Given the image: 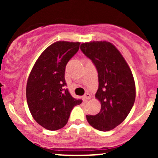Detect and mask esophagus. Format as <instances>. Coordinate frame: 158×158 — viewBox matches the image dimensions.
Returning <instances> with one entry per match:
<instances>
[{"instance_id": "1", "label": "esophagus", "mask_w": 158, "mask_h": 158, "mask_svg": "<svg viewBox=\"0 0 158 158\" xmlns=\"http://www.w3.org/2000/svg\"><path fill=\"white\" fill-rule=\"evenodd\" d=\"M90 98H91V95L89 93H85V95H83V99L85 100V101H86V100L90 99Z\"/></svg>"}]
</instances>
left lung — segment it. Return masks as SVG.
<instances>
[{
    "instance_id": "obj_1",
    "label": "left lung",
    "mask_w": 158,
    "mask_h": 158,
    "mask_svg": "<svg viewBox=\"0 0 158 158\" xmlns=\"http://www.w3.org/2000/svg\"><path fill=\"white\" fill-rule=\"evenodd\" d=\"M80 49L98 72L95 98L101 102L99 113L86 115L87 121L97 130L108 131L120 125L133 107L136 94L133 75L121 52L111 43H83Z\"/></svg>"
}]
</instances>
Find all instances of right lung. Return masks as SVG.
<instances>
[{"label": "right lung", "mask_w": 158, "mask_h": 158, "mask_svg": "<svg viewBox=\"0 0 158 158\" xmlns=\"http://www.w3.org/2000/svg\"><path fill=\"white\" fill-rule=\"evenodd\" d=\"M80 43L57 41L47 47L35 63L27 83L28 107L34 120L51 131L66 125L74 106L82 103L65 88V69L78 52Z\"/></svg>", "instance_id": "1"}]
</instances>
